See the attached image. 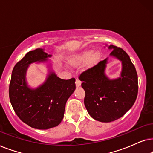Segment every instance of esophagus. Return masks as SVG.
<instances>
[{
    "label": "esophagus",
    "instance_id": "1",
    "mask_svg": "<svg viewBox=\"0 0 153 153\" xmlns=\"http://www.w3.org/2000/svg\"><path fill=\"white\" fill-rule=\"evenodd\" d=\"M75 85H76L77 87H79L81 85V81L79 80L78 79H76L75 80Z\"/></svg>",
    "mask_w": 153,
    "mask_h": 153
}]
</instances>
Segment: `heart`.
Listing matches in <instances>:
<instances>
[{
    "label": "heart",
    "mask_w": 153,
    "mask_h": 153,
    "mask_svg": "<svg viewBox=\"0 0 153 153\" xmlns=\"http://www.w3.org/2000/svg\"><path fill=\"white\" fill-rule=\"evenodd\" d=\"M100 57V53L97 51L94 52L92 50H87L71 56L68 62L69 65L73 67L79 66L87 62V67L91 68L99 62Z\"/></svg>",
    "instance_id": "b5f03b06"
}]
</instances>
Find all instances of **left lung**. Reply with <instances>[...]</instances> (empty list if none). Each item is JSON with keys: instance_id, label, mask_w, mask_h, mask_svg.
Segmentation results:
<instances>
[{"instance_id": "left-lung-1", "label": "left lung", "mask_w": 153, "mask_h": 153, "mask_svg": "<svg viewBox=\"0 0 153 153\" xmlns=\"http://www.w3.org/2000/svg\"><path fill=\"white\" fill-rule=\"evenodd\" d=\"M110 55L122 62L120 78L110 80L105 74L108 58L79 76L85 91V105L96 120L110 123L119 119L132 107L138 94V75L129 56L123 49L111 45Z\"/></svg>"}]
</instances>
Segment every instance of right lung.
<instances>
[{
	"label": "right lung",
	"mask_w": 153,
	"mask_h": 153,
	"mask_svg": "<svg viewBox=\"0 0 153 153\" xmlns=\"http://www.w3.org/2000/svg\"><path fill=\"white\" fill-rule=\"evenodd\" d=\"M51 56L40 48L28 52L14 67L10 83V101L15 113L22 122L38 129H48L59 125L66 101L75 89L74 78L63 80L54 73H50L38 88L28 87L26 73L28 65L44 62Z\"/></svg>",
	"instance_id": "1"
}]
</instances>
